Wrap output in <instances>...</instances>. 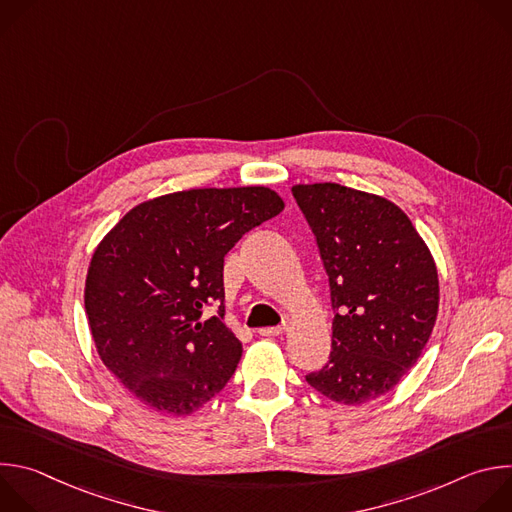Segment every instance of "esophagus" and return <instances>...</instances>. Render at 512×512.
Instances as JSON below:
<instances>
[{
  "mask_svg": "<svg viewBox=\"0 0 512 512\" xmlns=\"http://www.w3.org/2000/svg\"><path fill=\"white\" fill-rule=\"evenodd\" d=\"M287 330V324H279V326H269V328H259L261 336H279Z\"/></svg>",
  "mask_w": 512,
  "mask_h": 512,
  "instance_id": "1",
  "label": "esophagus"
}]
</instances>
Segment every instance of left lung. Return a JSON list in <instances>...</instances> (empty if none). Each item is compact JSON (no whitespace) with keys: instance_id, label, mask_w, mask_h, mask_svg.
Here are the masks:
<instances>
[{"instance_id":"8db88e82","label":"left lung","mask_w":512,"mask_h":512,"mask_svg":"<svg viewBox=\"0 0 512 512\" xmlns=\"http://www.w3.org/2000/svg\"><path fill=\"white\" fill-rule=\"evenodd\" d=\"M328 273L332 350L306 381L324 397L362 405L389 393L417 362L440 306L433 257L387 198L334 182L291 188Z\"/></svg>"}]
</instances>
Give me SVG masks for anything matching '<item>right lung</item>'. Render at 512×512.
Listing matches in <instances>:
<instances>
[{"mask_svg": "<svg viewBox=\"0 0 512 512\" xmlns=\"http://www.w3.org/2000/svg\"><path fill=\"white\" fill-rule=\"evenodd\" d=\"M281 210L265 186L184 190L137 204L99 243L85 310L103 364L139 403L190 415L229 383L243 346L223 324L225 255ZM212 301L219 316L202 323Z\"/></svg>", "mask_w": 512, "mask_h": 512, "instance_id": "obj_1", "label": "right lung"}]
</instances>
